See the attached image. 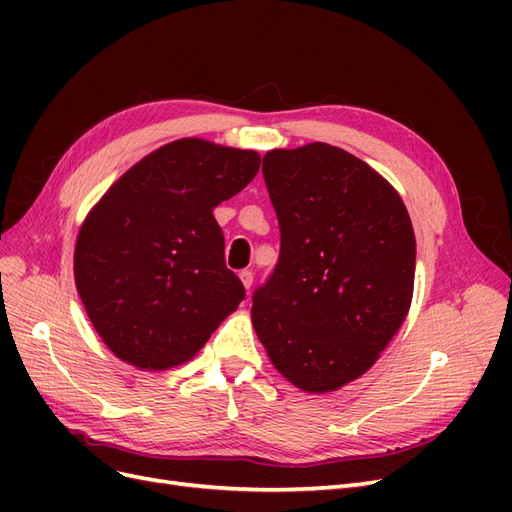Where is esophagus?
Listing matches in <instances>:
<instances>
[{
    "instance_id": "obj_1",
    "label": "esophagus",
    "mask_w": 512,
    "mask_h": 512,
    "mask_svg": "<svg viewBox=\"0 0 512 512\" xmlns=\"http://www.w3.org/2000/svg\"><path fill=\"white\" fill-rule=\"evenodd\" d=\"M239 280H241V284L245 286V290H250V288H252V282H254V275H252V271H241V273H239Z\"/></svg>"
}]
</instances>
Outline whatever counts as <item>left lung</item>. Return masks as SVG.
Here are the masks:
<instances>
[{
  "label": "left lung",
  "instance_id": "1",
  "mask_svg": "<svg viewBox=\"0 0 512 512\" xmlns=\"http://www.w3.org/2000/svg\"><path fill=\"white\" fill-rule=\"evenodd\" d=\"M262 175L282 245L252 297L256 335L294 386L337 391L378 361L408 316L410 215L389 181L327 143L273 149Z\"/></svg>",
  "mask_w": 512,
  "mask_h": 512
}]
</instances>
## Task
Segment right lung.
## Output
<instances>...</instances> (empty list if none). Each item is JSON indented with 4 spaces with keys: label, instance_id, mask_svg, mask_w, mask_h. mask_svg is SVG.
<instances>
[{
    "label": "right lung",
    "instance_id": "add662e5",
    "mask_svg": "<svg viewBox=\"0 0 512 512\" xmlns=\"http://www.w3.org/2000/svg\"><path fill=\"white\" fill-rule=\"evenodd\" d=\"M258 168L256 151L181 138L134 164L89 211L76 237V290L121 361H190L245 299L213 209Z\"/></svg>",
    "mask_w": 512,
    "mask_h": 512
}]
</instances>
